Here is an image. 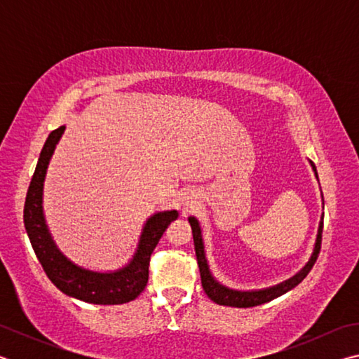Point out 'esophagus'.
Wrapping results in <instances>:
<instances>
[{
	"label": "esophagus",
	"mask_w": 359,
	"mask_h": 359,
	"mask_svg": "<svg viewBox=\"0 0 359 359\" xmlns=\"http://www.w3.org/2000/svg\"><path fill=\"white\" fill-rule=\"evenodd\" d=\"M187 199H188V198H187ZM185 205L188 208V205H190V201H187V203H185Z\"/></svg>",
	"instance_id": "34e87169"
}]
</instances>
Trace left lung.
I'll list each match as a JSON object with an SVG mask.
<instances>
[{
  "instance_id": "left-lung-1",
  "label": "left lung",
  "mask_w": 359,
  "mask_h": 359,
  "mask_svg": "<svg viewBox=\"0 0 359 359\" xmlns=\"http://www.w3.org/2000/svg\"><path fill=\"white\" fill-rule=\"evenodd\" d=\"M309 165H311L315 177H317V180H318L317 168H315V165L311 160H309ZM318 184H320V182H318ZM321 203H323V205H325L323 194H321ZM188 222H190V226H191V231H193L194 250H196L199 272H201V283H203V288L205 291V294L210 297V301L220 304V306H228V307H255V306H259V304L269 302L272 299H276V297H278V296L288 293V291L293 290L296 285H299L304 280V278H306L309 272H311L312 266L315 264V261H317V257L320 253V244H321V233H323V215H321L320 223H318L317 238H315V244H313L311 257H309L307 263L304 264L294 276H291L290 278H287V280H283L280 283L272 285V287L258 288V290H236V288L228 287V285L222 283L220 280H217V277L212 274L209 261H208V255H205V245H204L201 223H199V220L194 215L188 217Z\"/></svg>"
}]
</instances>
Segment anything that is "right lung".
<instances>
[{"instance_id":"add662e5","label":"right lung","mask_w":359,"mask_h":359,"mask_svg":"<svg viewBox=\"0 0 359 359\" xmlns=\"http://www.w3.org/2000/svg\"><path fill=\"white\" fill-rule=\"evenodd\" d=\"M65 130L66 126L63 125L48 135L28 188L25 209H23V223H25L29 242L47 277L66 296L88 304H101V306L130 302L136 299L147 285L150 255L171 222L177 220L179 212L171 209L151 214L142 224L135 253L128 263L118 269H90L66 257L53 239L46 220L44 204H42L48 163Z\"/></svg>"}]
</instances>
